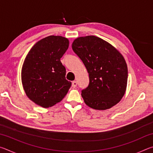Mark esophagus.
<instances>
[{
    "label": "esophagus",
    "instance_id": "1",
    "mask_svg": "<svg viewBox=\"0 0 153 153\" xmlns=\"http://www.w3.org/2000/svg\"><path fill=\"white\" fill-rule=\"evenodd\" d=\"M77 82L76 81H73L72 82V86L74 88H76L77 86Z\"/></svg>",
    "mask_w": 153,
    "mask_h": 153
}]
</instances>
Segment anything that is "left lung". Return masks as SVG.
I'll return each mask as SVG.
<instances>
[{
    "label": "left lung",
    "instance_id": "8db88e82",
    "mask_svg": "<svg viewBox=\"0 0 153 153\" xmlns=\"http://www.w3.org/2000/svg\"><path fill=\"white\" fill-rule=\"evenodd\" d=\"M72 49L84 63L89 85L82 90L88 107L106 110L120 101L126 92L128 67L122 55L101 38L88 36L76 38Z\"/></svg>",
    "mask_w": 153,
    "mask_h": 153
}]
</instances>
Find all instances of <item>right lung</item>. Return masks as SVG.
<instances>
[{"instance_id":"1","label":"right lung","mask_w":153,"mask_h":153,"mask_svg":"<svg viewBox=\"0 0 153 153\" xmlns=\"http://www.w3.org/2000/svg\"><path fill=\"white\" fill-rule=\"evenodd\" d=\"M67 38L49 36L38 41L25 57L22 81L30 99L44 108L61 101L71 86L65 79L66 69L61 58L69 47Z\"/></svg>"}]
</instances>
